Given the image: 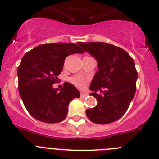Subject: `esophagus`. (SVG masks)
Here are the masks:
<instances>
[{
    "label": "esophagus",
    "instance_id": "esophagus-1",
    "mask_svg": "<svg viewBox=\"0 0 159 159\" xmlns=\"http://www.w3.org/2000/svg\"><path fill=\"white\" fill-rule=\"evenodd\" d=\"M81 96H82V97H85V96H88V94H87V93H81Z\"/></svg>",
    "mask_w": 159,
    "mask_h": 159
}]
</instances>
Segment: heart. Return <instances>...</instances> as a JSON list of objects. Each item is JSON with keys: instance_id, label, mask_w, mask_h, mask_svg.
Wrapping results in <instances>:
<instances>
[{"instance_id": "b5f03b06", "label": "heart", "mask_w": 159, "mask_h": 159, "mask_svg": "<svg viewBox=\"0 0 159 159\" xmlns=\"http://www.w3.org/2000/svg\"><path fill=\"white\" fill-rule=\"evenodd\" d=\"M70 81L78 89H84L86 86V80L81 76H74L70 78Z\"/></svg>"}]
</instances>
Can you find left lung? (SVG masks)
Instances as JSON below:
<instances>
[{
	"label": "left lung",
	"mask_w": 159,
	"mask_h": 159,
	"mask_svg": "<svg viewBox=\"0 0 159 159\" xmlns=\"http://www.w3.org/2000/svg\"><path fill=\"white\" fill-rule=\"evenodd\" d=\"M97 61L99 70L91 84V96L97 104L86 110L90 121L97 124L114 122L124 115L136 93L137 71L133 58L122 48L104 42H79ZM100 91L102 94H97Z\"/></svg>",
	"instance_id": "1"
}]
</instances>
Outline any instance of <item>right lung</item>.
<instances>
[{
  "instance_id": "obj_1",
  "label": "right lung",
  "mask_w": 159,
  "mask_h": 159,
  "mask_svg": "<svg viewBox=\"0 0 159 159\" xmlns=\"http://www.w3.org/2000/svg\"><path fill=\"white\" fill-rule=\"evenodd\" d=\"M84 53L76 44L52 43L38 45L24 55L18 68L19 93L30 115L45 123H58L67 115L68 105L80 93L70 83L60 89L57 81L67 56Z\"/></svg>"
}]
</instances>
